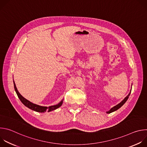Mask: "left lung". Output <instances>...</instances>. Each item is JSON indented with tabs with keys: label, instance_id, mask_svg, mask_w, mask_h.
<instances>
[{
	"label": "left lung",
	"instance_id": "obj_1",
	"mask_svg": "<svg viewBox=\"0 0 147 147\" xmlns=\"http://www.w3.org/2000/svg\"><path fill=\"white\" fill-rule=\"evenodd\" d=\"M131 91H130V93L129 94V95L125 97L120 103H119L118 105H117L116 106H115V107H113L111 109H110V111H109L108 112H107V113H112V112H114V111H116V110H117V109H119L120 107H121L124 104V103L127 101V100L128 99V98H129V96H130V93H131Z\"/></svg>",
	"mask_w": 147,
	"mask_h": 147
}]
</instances>
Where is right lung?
<instances>
[{
	"label": "right lung",
	"mask_w": 147,
	"mask_h": 147,
	"mask_svg": "<svg viewBox=\"0 0 147 147\" xmlns=\"http://www.w3.org/2000/svg\"><path fill=\"white\" fill-rule=\"evenodd\" d=\"M13 82H14V90L16 92V94L18 96V97L19 98L20 100H21V102H22L24 105L26 107H27V108L34 111H36V112H40V113H42V112H45L46 111H48V112H50V111H53V110H55L56 109H57L58 108H59L61 105H62V103H63V100H61L59 103H58L57 105H53V106H51V107H41V106H39V105H36V104H34L32 102H31L30 101L28 100L27 99H26V98H24L22 95H21L19 92L18 91L17 88H16V84H15V82L14 81H13Z\"/></svg>",
	"instance_id": "obj_1"
}]
</instances>
